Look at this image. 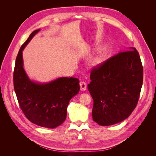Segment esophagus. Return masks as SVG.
I'll return each mask as SVG.
<instances>
[{
    "instance_id": "esophagus-1",
    "label": "esophagus",
    "mask_w": 156,
    "mask_h": 156,
    "mask_svg": "<svg viewBox=\"0 0 156 156\" xmlns=\"http://www.w3.org/2000/svg\"><path fill=\"white\" fill-rule=\"evenodd\" d=\"M79 85H80V88H81V90L82 91L86 90V89L87 88V84L86 83H84L83 81H81L79 83Z\"/></svg>"
}]
</instances>
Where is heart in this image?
Segmentation results:
<instances>
[{
	"label": "heart",
	"instance_id": "obj_1",
	"mask_svg": "<svg viewBox=\"0 0 156 156\" xmlns=\"http://www.w3.org/2000/svg\"><path fill=\"white\" fill-rule=\"evenodd\" d=\"M101 58L98 57V58H97L96 59H95L93 61V62L92 63V65L93 66H98L99 64L101 62Z\"/></svg>",
	"mask_w": 156,
	"mask_h": 156
}]
</instances>
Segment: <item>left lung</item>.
I'll return each instance as SVG.
<instances>
[{"label":"left lung","mask_w":156,"mask_h":156,"mask_svg":"<svg viewBox=\"0 0 156 156\" xmlns=\"http://www.w3.org/2000/svg\"><path fill=\"white\" fill-rule=\"evenodd\" d=\"M88 90L94 100L92 119L111 126L126 119L137 104L143 68L134 48L120 52L92 69Z\"/></svg>","instance_id":"left-lung-1"}]
</instances>
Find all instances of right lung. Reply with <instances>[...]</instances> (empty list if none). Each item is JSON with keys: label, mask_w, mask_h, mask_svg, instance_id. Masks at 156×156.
Instances as JSON below:
<instances>
[{"label": "right lung", "mask_w": 156, "mask_h": 156, "mask_svg": "<svg viewBox=\"0 0 156 156\" xmlns=\"http://www.w3.org/2000/svg\"><path fill=\"white\" fill-rule=\"evenodd\" d=\"M40 30L32 32L22 45L16 60L13 86L19 104L32 123L47 128H55L66 119L71 99L79 92V81L74 77H59L40 83L29 79L23 68V51Z\"/></svg>", "instance_id": "right-lung-1"}]
</instances>
